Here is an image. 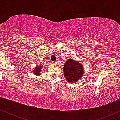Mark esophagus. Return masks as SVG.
<instances>
[{
    "label": "esophagus",
    "mask_w": 120,
    "mask_h": 120,
    "mask_svg": "<svg viewBox=\"0 0 120 120\" xmlns=\"http://www.w3.org/2000/svg\"><path fill=\"white\" fill-rule=\"evenodd\" d=\"M52 65H56V62H52Z\"/></svg>",
    "instance_id": "obj_1"
}]
</instances>
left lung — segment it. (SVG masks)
<instances>
[{
    "label": "left lung",
    "instance_id": "8db88e82",
    "mask_svg": "<svg viewBox=\"0 0 120 120\" xmlns=\"http://www.w3.org/2000/svg\"><path fill=\"white\" fill-rule=\"evenodd\" d=\"M63 69L65 77L69 82H76L82 77L83 74L82 65L73 59H69L65 62Z\"/></svg>",
    "mask_w": 120,
    "mask_h": 120
}]
</instances>
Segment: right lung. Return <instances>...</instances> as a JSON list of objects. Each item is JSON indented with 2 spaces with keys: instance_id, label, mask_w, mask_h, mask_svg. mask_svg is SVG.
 I'll use <instances>...</instances> for the list:
<instances>
[{
  "instance_id": "add662e5",
  "label": "right lung",
  "mask_w": 120,
  "mask_h": 120,
  "mask_svg": "<svg viewBox=\"0 0 120 120\" xmlns=\"http://www.w3.org/2000/svg\"><path fill=\"white\" fill-rule=\"evenodd\" d=\"M41 68H40L39 67H37V68L34 70V74H36V75H38V74H39H39H41Z\"/></svg>"
}]
</instances>
